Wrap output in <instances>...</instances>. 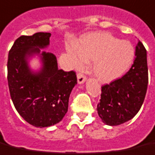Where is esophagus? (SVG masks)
Masks as SVG:
<instances>
[{
	"instance_id": "1",
	"label": "esophagus",
	"mask_w": 155,
	"mask_h": 155,
	"mask_svg": "<svg viewBox=\"0 0 155 155\" xmlns=\"http://www.w3.org/2000/svg\"><path fill=\"white\" fill-rule=\"evenodd\" d=\"M77 81L79 84H84L86 81V77H85V75H84L83 74L79 73V74H77Z\"/></svg>"
}]
</instances>
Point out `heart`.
<instances>
[{
	"instance_id": "b5f03b06",
	"label": "heart",
	"mask_w": 155,
	"mask_h": 155,
	"mask_svg": "<svg viewBox=\"0 0 155 155\" xmlns=\"http://www.w3.org/2000/svg\"><path fill=\"white\" fill-rule=\"evenodd\" d=\"M74 65L80 68L93 61V72L103 82H112L121 77L135 57V48L128 41L119 40L107 32L93 33L84 37L74 48H68Z\"/></svg>"
}]
</instances>
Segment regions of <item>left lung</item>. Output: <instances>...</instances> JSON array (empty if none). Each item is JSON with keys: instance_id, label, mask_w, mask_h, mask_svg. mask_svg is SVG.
Segmentation results:
<instances>
[{"instance_id": "left-lung-1", "label": "left lung", "mask_w": 155, "mask_h": 155, "mask_svg": "<svg viewBox=\"0 0 155 155\" xmlns=\"http://www.w3.org/2000/svg\"><path fill=\"white\" fill-rule=\"evenodd\" d=\"M147 86V53L139 41L130 70L120 79L102 86L97 111L104 124L118 126L132 119L145 100Z\"/></svg>"}]
</instances>
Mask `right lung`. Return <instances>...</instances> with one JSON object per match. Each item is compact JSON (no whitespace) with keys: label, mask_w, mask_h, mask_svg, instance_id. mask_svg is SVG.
<instances>
[{"label":"right lung","mask_w":155,"mask_h":155,"mask_svg":"<svg viewBox=\"0 0 155 155\" xmlns=\"http://www.w3.org/2000/svg\"><path fill=\"white\" fill-rule=\"evenodd\" d=\"M50 33H36L15 40L8 56V85L17 112L35 127L60 122L68 110L70 94L77 84L74 71L59 70L53 53L41 51L50 43ZM40 57L41 68L34 71L29 61Z\"/></svg>","instance_id":"obj_1"}]
</instances>
